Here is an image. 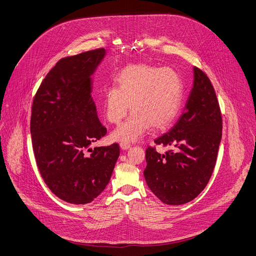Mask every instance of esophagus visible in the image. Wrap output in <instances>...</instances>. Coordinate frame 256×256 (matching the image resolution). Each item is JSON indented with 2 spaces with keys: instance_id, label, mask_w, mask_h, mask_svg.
I'll use <instances>...</instances> for the list:
<instances>
[{
  "instance_id": "esophagus-1",
  "label": "esophagus",
  "mask_w": 256,
  "mask_h": 256,
  "mask_svg": "<svg viewBox=\"0 0 256 256\" xmlns=\"http://www.w3.org/2000/svg\"><path fill=\"white\" fill-rule=\"evenodd\" d=\"M120 146L122 150H128V149L130 148V144H126V143H120Z\"/></svg>"
}]
</instances>
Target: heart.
<instances>
[{"label":"heart","instance_id":"heart-1","mask_svg":"<svg viewBox=\"0 0 256 256\" xmlns=\"http://www.w3.org/2000/svg\"><path fill=\"white\" fill-rule=\"evenodd\" d=\"M115 86L104 90L103 109L106 120L118 124L128 112L130 118L112 132L115 141L130 143L151 126L168 128L184 100V82L172 68L138 63L126 66L114 78Z\"/></svg>","mask_w":256,"mask_h":256}]
</instances>
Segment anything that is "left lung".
Masks as SVG:
<instances>
[{"mask_svg": "<svg viewBox=\"0 0 256 256\" xmlns=\"http://www.w3.org/2000/svg\"><path fill=\"white\" fill-rule=\"evenodd\" d=\"M193 88L184 113L168 132L154 141L172 150L166 154L146 150L144 176L162 202L180 205L192 201L210 178L222 140V114L207 76L194 67Z\"/></svg>", "mask_w": 256, "mask_h": 256, "instance_id": "obj_1", "label": "left lung"}]
</instances>
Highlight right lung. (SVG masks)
<instances>
[{"label": "right lung", "instance_id": "right-lung-1", "mask_svg": "<svg viewBox=\"0 0 256 256\" xmlns=\"http://www.w3.org/2000/svg\"><path fill=\"white\" fill-rule=\"evenodd\" d=\"M106 55L97 49L61 59L32 102L30 134L38 168L49 189L72 204H86L108 184L118 144L90 148L106 134L90 95L92 74Z\"/></svg>", "mask_w": 256, "mask_h": 256}]
</instances>
